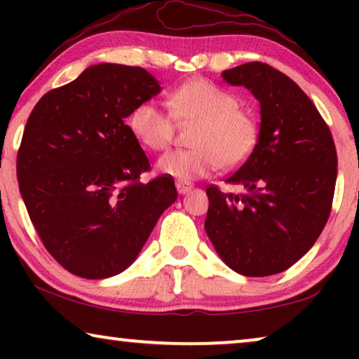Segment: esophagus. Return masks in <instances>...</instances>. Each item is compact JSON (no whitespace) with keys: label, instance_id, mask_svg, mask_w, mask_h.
<instances>
[{"label":"esophagus","instance_id":"1","mask_svg":"<svg viewBox=\"0 0 359 359\" xmlns=\"http://www.w3.org/2000/svg\"><path fill=\"white\" fill-rule=\"evenodd\" d=\"M191 189H193V186H191L189 183H181V181H176V191H178L180 194L189 193Z\"/></svg>","mask_w":359,"mask_h":359}]
</instances>
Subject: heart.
<instances>
[{
    "mask_svg": "<svg viewBox=\"0 0 359 359\" xmlns=\"http://www.w3.org/2000/svg\"><path fill=\"white\" fill-rule=\"evenodd\" d=\"M171 114L145 101L130 112L132 134L147 149L160 151L171 144L175 121L196 124L191 150H175L156 161L160 175L181 183L204 178L219 165L233 168L252 155L258 142V122L238 106V97L203 78L175 88L168 95Z\"/></svg>",
    "mask_w": 359,
    "mask_h": 359,
    "instance_id": "b5f03b06",
    "label": "heart"
}]
</instances>
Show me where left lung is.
Listing matches in <instances>:
<instances>
[{
    "instance_id": "8db88e82",
    "label": "left lung",
    "mask_w": 359,
    "mask_h": 359,
    "mask_svg": "<svg viewBox=\"0 0 359 359\" xmlns=\"http://www.w3.org/2000/svg\"><path fill=\"white\" fill-rule=\"evenodd\" d=\"M259 101L252 155L225 180L245 193L205 189L204 229L224 263L243 276H271L301 259L325 227L337 183L332 132L291 78L262 62L222 73Z\"/></svg>"
}]
</instances>
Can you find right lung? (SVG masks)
<instances>
[{
	"label": "right lung",
	"instance_id": "add662e5",
	"mask_svg": "<svg viewBox=\"0 0 359 359\" xmlns=\"http://www.w3.org/2000/svg\"><path fill=\"white\" fill-rule=\"evenodd\" d=\"M160 91L144 68L97 63L43 95L29 116L19 191L43 247L76 276L129 268L178 198L168 176L140 183L150 163L124 122Z\"/></svg>",
	"mask_w": 359,
	"mask_h": 359
}]
</instances>
